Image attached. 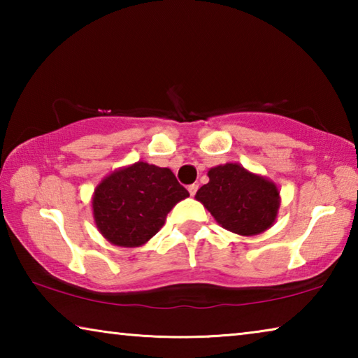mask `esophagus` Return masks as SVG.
<instances>
[{
	"mask_svg": "<svg viewBox=\"0 0 358 358\" xmlns=\"http://www.w3.org/2000/svg\"><path fill=\"white\" fill-rule=\"evenodd\" d=\"M197 189H199V185H191V186H187V191H189V194L191 196H196V192H197Z\"/></svg>",
	"mask_w": 358,
	"mask_h": 358,
	"instance_id": "34e87169",
	"label": "esophagus"
}]
</instances>
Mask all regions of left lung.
<instances>
[{"label": "left lung", "mask_w": 358, "mask_h": 358, "mask_svg": "<svg viewBox=\"0 0 358 358\" xmlns=\"http://www.w3.org/2000/svg\"><path fill=\"white\" fill-rule=\"evenodd\" d=\"M210 181L196 194L215 221L229 232L252 237L273 226L281 205L275 181L237 162L211 167Z\"/></svg>", "instance_id": "1"}]
</instances>
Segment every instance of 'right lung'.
I'll list each match as a JSON object with an SVG mask.
<instances>
[{
	"label": "right lung",
	"instance_id": "1",
	"mask_svg": "<svg viewBox=\"0 0 358 358\" xmlns=\"http://www.w3.org/2000/svg\"><path fill=\"white\" fill-rule=\"evenodd\" d=\"M187 196L171 169L138 161L108 173L96 186L94 224L108 243L138 248L159 232L169 211Z\"/></svg>",
	"mask_w": 358,
	"mask_h": 358
}]
</instances>
